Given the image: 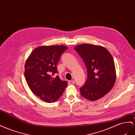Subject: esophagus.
I'll use <instances>...</instances> for the list:
<instances>
[{
	"instance_id": "esophagus-1",
	"label": "esophagus",
	"mask_w": 135,
	"mask_h": 135,
	"mask_svg": "<svg viewBox=\"0 0 135 135\" xmlns=\"http://www.w3.org/2000/svg\"><path fill=\"white\" fill-rule=\"evenodd\" d=\"M74 84V81L73 80V81H68V85H73Z\"/></svg>"
}]
</instances>
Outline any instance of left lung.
Masks as SVG:
<instances>
[{"instance_id":"left-lung-1","label":"left lung","mask_w":135,"mask_h":135,"mask_svg":"<svg viewBox=\"0 0 135 135\" xmlns=\"http://www.w3.org/2000/svg\"><path fill=\"white\" fill-rule=\"evenodd\" d=\"M74 49L86 65L87 79L80 87L82 97L95 101L104 97L112 89L116 80V70L110 53L101 46L81 44Z\"/></svg>"}]
</instances>
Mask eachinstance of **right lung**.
<instances>
[{
	"mask_svg": "<svg viewBox=\"0 0 135 135\" xmlns=\"http://www.w3.org/2000/svg\"><path fill=\"white\" fill-rule=\"evenodd\" d=\"M67 49L64 45L39 46L32 51L25 62L24 76L29 87L46 102H55L68 86V82L59 75L52 76L58 74L57 63Z\"/></svg>",
	"mask_w": 135,
	"mask_h": 135,
	"instance_id": "right-lung-1",
	"label": "right lung"
}]
</instances>
